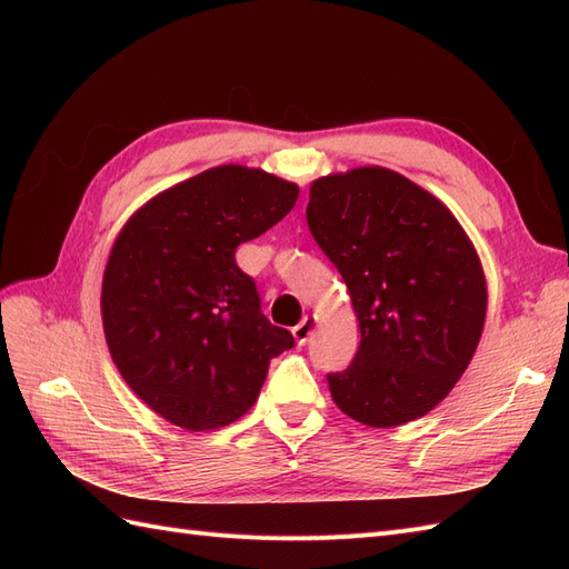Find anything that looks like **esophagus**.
I'll return each instance as SVG.
<instances>
[{
    "mask_svg": "<svg viewBox=\"0 0 569 569\" xmlns=\"http://www.w3.org/2000/svg\"><path fill=\"white\" fill-rule=\"evenodd\" d=\"M313 330H316V320H313V318H303L291 332H295V339H297L299 343H306L308 337L313 335Z\"/></svg>",
    "mask_w": 569,
    "mask_h": 569,
    "instance_id": "34e87169",
    "label": "esophagus"
}]
</instances>
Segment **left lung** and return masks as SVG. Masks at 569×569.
Returning a JSON list of instances; mask_svg holds the SVG:
<instances>
[{"label": "left lung", "instance_id": "1", "mask_svg": "<svg viewBox=\"0 0 569 569\" xmlns=\"http://www.w3.org/2000/svg\"><path fill=\"white\" fill-rule=\"evenodd\" d=\"M306 218L360 325L351 366L327 375L335 403L370 427L425 416L485 327L487 282L468 234L437 197L377 166L316 180Z\"/></svg>", "mask_w": 569, "mask_h": 569}]
</instances>
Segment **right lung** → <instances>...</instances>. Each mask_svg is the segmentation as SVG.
I'll use <instances>...</instances> for the list:
<instances>
[{"label":"right lung","instance_id":"add662e5","mask_svg":"<svg viewBox=\"0 0 569 569\" xmlns=\"http://www.w3.org/2000/svg\"><path fill=\"white\" fill-rule=\"evenodd\" d=\"M299 187L220 166L166 189L111 249L101 318L116 368L178 427L206 432L242 418L274 356L295 347L261 311L234 249L295 209Z\"/></svg>","mask_w":569,"mask_h":569}]
</instances>
